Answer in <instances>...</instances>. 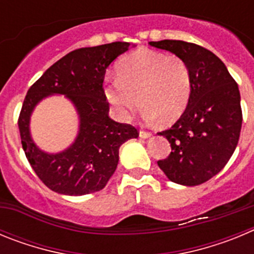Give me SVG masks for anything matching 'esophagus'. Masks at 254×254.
<instances>
[{"instance_id":"1","label":"esophagus","mask_w":254,"mask_h":254,"mask_svg":"<svg viewBox=\"0 0 254 254\" xmlns=\"http://www.w3.org/2000/svg\"><path fill=\"white\" fill-rule=\"evenodd\" d=\"M150 136H151V133L147 131H143V129H141L140 131V137L141 138H149Z\"/></svg>"}]
</instances>
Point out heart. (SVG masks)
<instances>
[{
    "label": "heart",
    "mask_w": 254,
    "mask_h": 254,
    "mask_svg": "<svg viewBox=\"0 0 254 254\" xmlns=\"http://www.w3.org/2000/svg\"><path fill=\"white\" fill-rule=\"evenodd\" d=\"M190 91L192 75L183 58L147 49L123 58L117 66V78L105 84L107 99L122 120L141 104L143 120L160 118L165 125L185 113Z\"/></svg>",
    "instance_id": "obj_1"
}]
</instances>
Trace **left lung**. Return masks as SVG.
<instances>
[{
  "label": "left lung",
  "mask_w": 254,
  "mask_h": 254,
  "mask_svg": "<svg viewBox=\"0 0 254 254\" xmlns=\"http://www.w3.org/2000/svg\"><path fill=\"white\" fill-rule=\"evenodd\" d=\"M149 44L183 58L192 75L185 113L158 133L172 147L158 165L174 183L202 185L225 167L239 141L243 116L238 84L223 61L203 47L169 39Z\"/></svg>",
  "instance_id": "1"
}]
</instances>
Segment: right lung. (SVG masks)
<instances>
[{
    "mask_svg": "<svg viewBox=\"0 0 254 254\" xmlns=\"http://www.w3.org/2000/svg\"><path fill=\"white\" fill-rule=\"evenodd\" d=\"M128 47L127 42H114L75 49L52 64L26 93L17 121L21 145L33 170L49 190L67 196L103 190L116 172L121 145L138 137L136 127L109 118L103 87L108 66ZM51 93L66 95L80 118L75 142L58 154L38 149L28 132L31 112Z\"/></svg>",
    "mask_w": 254,
    "mask_h": 254,
    "instance_id": "obj_1",
    "label": "right lung"
}]
</instances>
